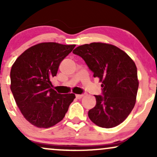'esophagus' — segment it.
Wrapping results in <instances>:
<instances>
[{
  "label": "esophagus",
  "mask_w": 157,
  "mask_h": 157,
  "mask_svg": "<svg viewBox=\"0 0 157 157\" xmlns=\"http://www.w3.org/2000/svg\"><path fill=\"white\" fill-rule=\"evenodd\" d=\"M83 96H84V94H76V97L77 99L82 98V97Z\"/></svg>",
  "instance_id": "obj_1"
}]
</instances>
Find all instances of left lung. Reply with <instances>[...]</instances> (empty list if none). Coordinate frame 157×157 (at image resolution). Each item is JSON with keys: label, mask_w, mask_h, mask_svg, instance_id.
Wrapping results in <instances>:
<instances>
[{"label": "left lung", "mask_w": 157, "mask_h": 157, "mask_svg": "<svg viewBox=\"0 0 157 157\" xmlns=\"http://www.w3.org/2000/svg\"><path fill=\"white\" fill-rule=\"evenodd\" d=\"M102 82V95H94L96 105L89 117L100 127L110 128L122 123L134 109L139 87L137 69L125 52L111 44L91 43L73 51Z\"/></svg>", "instance_id": "left-lung-1"}]
</instances>
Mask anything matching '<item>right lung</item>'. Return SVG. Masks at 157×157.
<instances>
[{"label":"right lung","mask_w":157,"mask_h":157,"mask_svg":"<svg viewBox=\"0 0 157 157\" xmlns=\"http://www.w3.org/2000/svg\"><path fill=\"white\" fill-rule=\"evenodd\" d=\"M75 45L42 43L17 57L10 72L11 91L25 119L37 128L56 125L63 119L74 94H61L52 89V77Z\"/></svg>","instance_id":"obj_1"}]
</instances>
